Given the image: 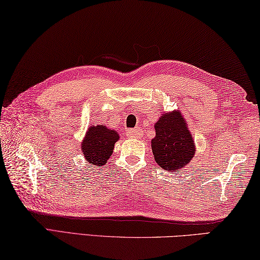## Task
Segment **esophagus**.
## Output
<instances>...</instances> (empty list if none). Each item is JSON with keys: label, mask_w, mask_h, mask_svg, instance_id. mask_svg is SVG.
<instances>
[{"label": "esophagus", "mask_w": 260, "mask_h": 260, "mask_svg": "<svg viewBox=\"0 0 260 260\" xmlns=\"http://www.w3.org/2000/svg\"><path fill=\"white\" fill-rule=\"evenodd\" d=\"M141 134H142V129H141L140 127H138V128H134V129H129L128 132H127V136L131 139H138V138H140Z\"/></svg>", "instance_id": "1"}]
</instances>
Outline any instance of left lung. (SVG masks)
<instances>
[{"instance_id":"obj_1","label":"left lung","mask_w":260,"mask_h":260,"mask_svg":"<svg viewBox=\"0 0 260 260\" xmlns=\"http://www.w3.org/2000/svg\"><path fill=\"white\" fill-rule=\"evenodd\" d=\"M154 129L151 149L158 166L169 173L187 166L196 154V143L181 111L164 112L154 124Z\"/></svg>"}]
</instances>
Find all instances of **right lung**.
I'll return each mask as SVG.
<instances>
[{
    "label": "right lung",
    "instance_id": "obj_1",
    "mask_svg": "<svg viewBox=\"0 0 260 260\" xmlns=\"http://www.w3.org/2000/svg\"><path fill=\"white\" fill-rule=\"evenodd\" d=\"M119 134L106 125H91L81 143V151L85 160L91 165L102 167L114 152L115 143Z\"/></svg>",
    "mask_w": 260,
    "mask_h": 260
}]
</instances>
